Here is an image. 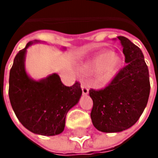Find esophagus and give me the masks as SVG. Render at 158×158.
Instances as JSON below:
<instances>
[{"mask_svg": "<svg viewBox=\"0 0 158 158\" xmlns=\"http://www.w3.org/2000/svg\"><path fill=\"white\" fill-rule=\"evenodd\" d=\"M81 89H82V93L84 95L89 94V87L87 85L86 82L83 81L81 83Z\"/></svg>", "mask_w": 158, "mask_h": 158, "instance_id": "34e87169", "label": "esophagus"}]
</instances>
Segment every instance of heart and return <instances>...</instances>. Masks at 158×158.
I'll list each match as a JSON object with an SVG mask.
<instances>
[{
  "label": "heart",
  "mask_w": 158,
  "mask_h": 158,
  "mask_svg": "<svg viewBox=\"0 0 158 158\" xmlns=\"http://www.w3.org/2000/svg\"><path fill=\"white\" fill-rule=\"evenodd\" d=\"M121 65V60L112 52H103L98 54L88 64V69L94 72H100L98 81L101 84L110 83L117 74Z\"/></svg>",
  "instance_id": "1"
}]
</instances>
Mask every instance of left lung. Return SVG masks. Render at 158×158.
<instances>
[{
    "label": "left lung",
    "instance_id": "8db88e82",
    "mask_svg": "<svg viewBox=\"0 0 158 158\" xmlns=\"http://www.w3.org/2000/svg\"><path fill=\"white\" fill-rule=\"evenodd\" d=\"M125 66L101 89H91L92 122L99 131L120 132L137 122L149 97V73L142 51L127 38L118 36Z\"/></svg>",
    "mask_w": 158,
    "mask_h": 158
}]
</instances>
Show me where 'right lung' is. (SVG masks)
Here are the masks:
<instances>
[{"mask_svg":"<svg viewBox=\"0 0 158 158\" xmlns=\"http://www.w3.org/2000/svg\"><path fill=\"white\" fill-rule=\"evenodd\" d=\"M31 44L33 42L17 53L10 71L11 106L21 124L31 132L59 135L64 129L67 112L81 97L80 84L76 81L72 86H65L56 74L40 81L31 79L24 69V56Z\"/></svg>","mask_w":158,"mask_h":158,"instance_id":"add662e5","label":"right lung"}]
</instances>
